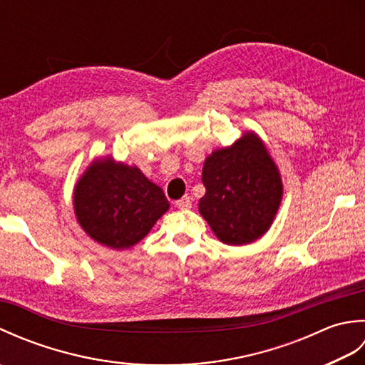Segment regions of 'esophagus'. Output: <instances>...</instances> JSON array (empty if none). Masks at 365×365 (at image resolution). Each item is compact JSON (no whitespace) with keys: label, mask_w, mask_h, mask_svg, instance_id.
Masks as SVG:
<instances>
[{"label":"esophagus","mask_w":365,"mask_h":365,"mask_svg":"<svg viewBox=\"0 0 365 365\" xmlns=\"http://www.w3.org/2000/svg\"><path fill=\"white\" fill-rule=\"evenodd\" d=\"M191 205H192V200L190 196H183L175 202V207L180 208V210H188V208H191Z\"/></svg>","instance_id":"obj_1"}]
</instances>
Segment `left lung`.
<instances>
[{
    "instance_id": "obj_1",
    "label": "left lung",
    "mask_w": 365,
    "mask_h": 365,
    "mask_svg": "<svg viewBox=\"0 0 365 365\" xmlns=\"http://www.w3.org/2000/svg\"><path fill=\"white\" fill-rule=\"evenodd\" d=\"M202 183L199 213L220 242L230 246L250 245L267 234L282 202L281 173L252 130L208 155Z\"/></svg>"
}]
</instances>
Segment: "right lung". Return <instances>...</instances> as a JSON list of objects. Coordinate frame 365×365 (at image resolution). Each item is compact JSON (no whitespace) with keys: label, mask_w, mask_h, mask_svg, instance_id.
I'll return each mask as SVG.
<instances>
[{"label":"right lung","mask_w":365,"mask_h":365,"mask_svg":"<svg viewBox=\"0 0 365 365\" xmlns=\"http://www.w3.org/2000/svg\"><path fill=\"white\" fill-rule=\"evenodd\" d=\"M76 221L86 234L110 250L138 245L169 210L165 192L138 166L111 155L91 161L73 187Z\"/></svg>","instance_id":"obj_1"}]
</instances>
